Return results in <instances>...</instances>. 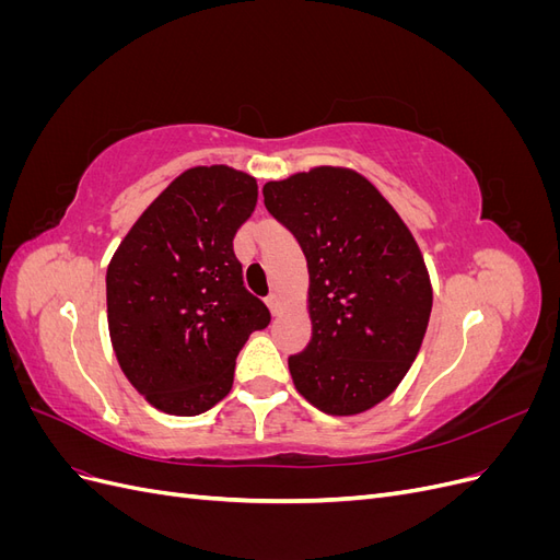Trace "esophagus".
<instances>
[{
  "mask_svg": "<svg viewBox=\"0 0 560 560\" xmlns=\"http://www.w3.org/2000/svg\"><path fill=\"white\" fill-rule=\"evenodd\" d=\"M266 303H268V308H270V313H273V315H278V313L282 311V299H280V294H276V292H270V294L266 296Z\"/></svg>",
  "mask_w": 560,
  "mask_h": 560,
  "instance_id": "34e87169",
  "label": "esophagus"
}]
</instances>
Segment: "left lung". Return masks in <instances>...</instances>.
Listing matches in <instances>:
<instances>
[{"mask_svg":"<svg viewBox=\"0 0 560 560\" xmlns=\"http://www.w3.org/2000/svg\"><path fill=\"white\" fill-rule=\"evenodd\" d=\"M264 206L308 264L313 336L290 358L299 393L331 416L383 401L413 364L432 287L393 206L362 175L315 167L264 186Z\"/></svg>","mask_w":560,"mask_h":560,"instance_id":"8db88e82","label":"left lung"}]
</instances>
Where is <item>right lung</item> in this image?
Instances as JSON below:
<instances>
[{
  "instance_id": "right-lung-1",
  "label": "right lung",
  "mask_w": 560,
  "mask_h": 560,
  "mask_svg": "<svg viewBox=\"0 0 560 560\" xmlns=\"http://www.w3.org/2000/svg\"><path fill=\"white\" fill-rule=\"evenodd\" d=\"M254 206V177L191 167L144 210L107 268L116 360L165 413L198 416L224 399L249 334L268 327L233 252Z\"/></svg>"
}]
</instances>
